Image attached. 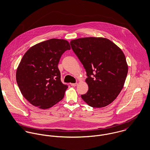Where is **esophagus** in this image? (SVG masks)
<instances>
[{
	"label": "esophagus",
	"instance_id": "1",
	"mask_svg": "<svg viewBox=\"0 0 150 150\" xmlns=\"http://www.w3.org/2000/svg\"><path fill=\"white\" fill-rule=\"evenodd\" d=\"M77 84H78L77 83H71V86H77Z\"/></svg>",
	"mask_w": 150,
	"mask_h": 150
}]
</instances>
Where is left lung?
Instances as JSON below:
<instances>
[{"label":"left lung","mask_w":150,"mask_h":150,"mask_svg":"<svg viewBox=\"0 0 150 150\" xmlns=\"http://www.w3.org/2000/svg\"><path fill=\"white\" fill-rule=\"evenodd\" d=\"M71 48L83 64L89 89L81 98L89 106L111 103L123 88L128 71L125 56L115 44L104 38L88 37L70 41Z\"/></svg>","instance_id":"left-lung-1"}]
</instances>
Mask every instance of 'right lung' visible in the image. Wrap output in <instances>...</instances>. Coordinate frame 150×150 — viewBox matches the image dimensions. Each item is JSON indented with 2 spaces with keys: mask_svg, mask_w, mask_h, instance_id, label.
<instances>
[{
  "mask_svg": "<svg viewBox=\"0 0 150 150\" xmlns=\"http://www.w3.org/2000/svg\"><path fill=\"white\" fill-rule=\"evenodd\" d=\"M67 50L70 45L67 40L51 39L34 45L23 55L16 71L17 83L34 106L49 108L64 98L68 86L61 81L58 64Z\"/></svg>",
  "mask_w": 150,
  "mask_h": 150,
  "instance_id": "1",
  "label": "right lung"
}]
</instances>
